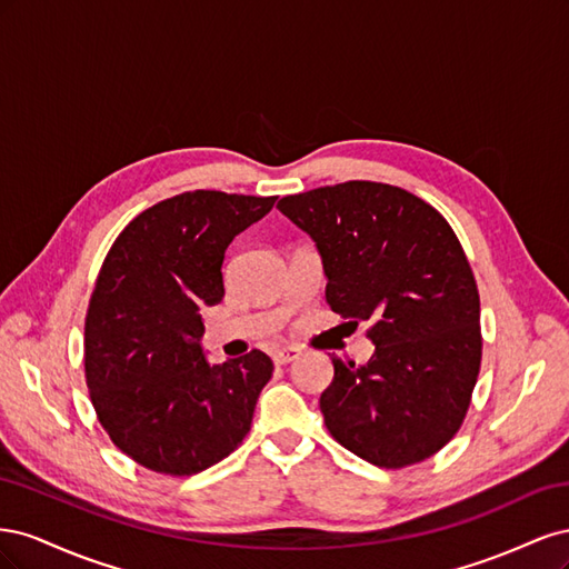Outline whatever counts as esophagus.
<instances>
[{"label":"esophagus","mask_w":569,"mask_h":569,"mask_svg":"<svg viewBox=\"0 0 569 569\" xmlns=\"http://www.w3.org/2000/svg\"><path fill=\"white\" fill-rule=\"evenodd\" d=\"M297 358H299V349H295V347H284V349H274L272 351L274 366H287V363H291V360H297Z\"/></svg>","instance_id":"esophagus-1"}]
</instances>
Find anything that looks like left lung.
I'll return each instance as SVG.
<instances>
[{
  "mask_svg": "<svg viewBox=\"0 0 569 569\" xmlns=\"http://www.w3.org/2000/svg\"><path fill=\"white\" fill-rule=\"evenodd\" d=\"M316 242L325 299L368 320V363L332 356L320 396L330 435L377 468H406L453 439L481 363L472 268L443 216L401 187L351 180L278 201Z\"/></svg>",
  "mask_w": 569,
  "mask_h": 569,
  "instance_id": "1",
  "label": "left lung"
}]
</instances>
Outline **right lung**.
<instances>
[{"label": "right lung", "mask_w": 569, "mask_h": 569, "mask_svg": "<svg viewBox=\"0 0 569 569\" xmlns=\"http://www.w3.org/2000/svg\"><path fill=\"white\" fill-rule=\"evenodd\" d=\"M278 197L197 189L159 201L118 234L84 320V377L120 451L163 475H197L247 437L272 360L209 363L201 311L226 297L232 239Z\"/></svg>", "instance_id": "right-lung-1"}]
</instances>
